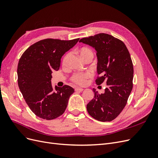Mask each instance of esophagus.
<instances>
[{
    "label": "esophagus",
    "instance_id": "esophagus-1",
    "mask_svg": "<svg viewBox=\"0 0 158 158\" xmlns=\"http://www.w3.org/2000/svg\"><path fill=\"white\" fill-rule=\"evenodd\" d=\"M83 90H84V89L81 88H75V91L76 92H82Z\"/></svg>",
    "mask_w": 158,
    "mask_h": 158
}]
</instances>
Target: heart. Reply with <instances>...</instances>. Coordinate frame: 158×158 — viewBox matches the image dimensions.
Here are the masks:
<instances>
[{
    "label": "heart",
    "mask_w": 158,
    "mask_h": 158,
    "mask_svg": "<svg viewBox=\"0 0 158 158\" xmlns=\"http://www.w3.org/2000/svg\"><path fill=\"white\" fill-rule=\"evenodd\" d=\"M79 54L80 56L82 57L83 59H84L85 57H87L89 55H93L92 52L90 49L88 48V47H82L78 51ZM69 58V55H66L64 58L63 59V64H65ZM91 76V74L89 73H75L71 77V80L76 84L79 85H84L86 82V80L89 78Z\"/></svg>",
    "instance_id": "b5f03b06"
}]
</instances>
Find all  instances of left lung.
Masks as SVG:
<instances>
[{
	"mask_svg": "<svg viewBox=\"0 0 158 158\" xmlns=\"http://www.w3.org/2000/svg\"><path fill=\"white\" fill-rule=\"evenodd\" d=\"M80 42L93 47L97 51V85L107 83L105 93L93 89L94 97L87 105V111L95 119L106 122L117 118L125 108L133 87L134 69L125 44L116 37L99 33L84 37Z\"/></svg>",
	"mask_w": 158,
	"mask_h": 158,
	"instance_id": "1",
	"label": "left lung"
}]
</instances>
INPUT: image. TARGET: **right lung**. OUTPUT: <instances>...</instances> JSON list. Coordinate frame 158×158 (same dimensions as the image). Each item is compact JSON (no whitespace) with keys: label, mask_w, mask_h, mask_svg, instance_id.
<instances>
[{"label":"right lung","mask_w":158,"mask_h":158,"mask_svg":"<svg viewBox=\"0 0 158 158\" xmlns=\"http://www.w3.org/2000/svg\"><path fill=\"white\" fill-rule=\"evenodd\" d=\"M80 39H45L23 52L18 65V84L27 106L35 115L52 120L62 115L74 92L68 85L52 87V73L59 70L63 55Z\"/></svg>","instance_id":"add662e5"}]
</instances>
